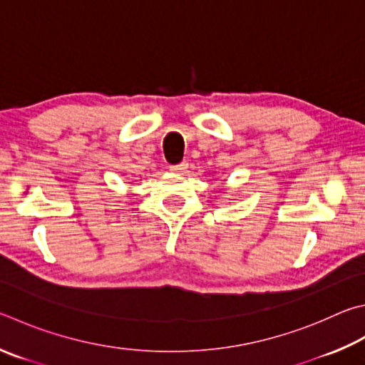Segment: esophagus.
<instances>
[{"label": "esophagus", "mask_w": 365, "mask_h": 365, "mask_svg": "<svg viewBox=\"0 0 365 365\" xmlns=\"http://www.w3.org/2000/svg\"><path fill=\"white\" fill-rule=\"evenodd\" d=\"M188 169V163H180V164H174V165H169V170L172 172H183Z\"/></svg>", "instance_id": "obj_1"}]
</instances>
